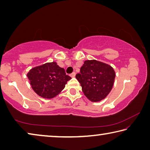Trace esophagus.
Wrapping results in <instances>:
<instances>
[{"label":"esophagus","instance_id":"obj_1","mask_svg":"<svg viewBox=\"0 0 150 150\" xmlns=\"http://www.w3.org/2000/svg\"><path fill=\"white\" fill-rule=\"evenodd\" d=\"M70 76H71V77H75V72H73L72 73H71Z\"/></svg>","mask_w":150,"mask_h":150}]
</instances>
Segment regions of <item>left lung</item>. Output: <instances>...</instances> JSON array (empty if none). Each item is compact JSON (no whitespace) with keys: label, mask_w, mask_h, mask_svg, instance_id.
Returning <instances> with one entry per match:
<instances>
[{"label":"left lung","mask_w":150,"mask_h":150,"mask_svg":"<svg viewBox=\"0 0 150 150\" xmlns=\"http://www.w3.org/2000/svg\"><path fill=\"white\" fill-rule=\"evenodd\" d=\"M75 77L85 95L93 102L105 98L112 90L115 71L110 65L96 60H87Z\"/></svg>","instance_id":"left-lung-1"}]
</instances>
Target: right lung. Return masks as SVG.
Wrapping results in <instances>:
<instances>
[{
    "label": "right lung",
    "instance_id": "add662e5",
    "mask_svg": "<svg viewBox=\"0 0 150 150\" xmlns=\"http://www.w3.org/2000/svg\"><path fill=\"white\" fill-rule=\"evenodd\" d=\"M27 76L34 92L45 98H52L57 95L71 79L55 62L32 68Z\"/></svg>",
    "mask_w": 150,
    "mask_h": 150
}]
</instances>
